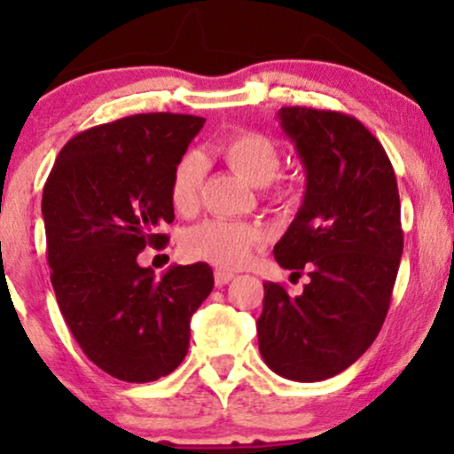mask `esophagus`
I'll use <instances>...</instances> for the list:
<instances>
[{
  "instance_id": "esophagus-1",
  "label": "esophagus",
  "mask_w": 454,
  "mask_h": 454,
  "mask_svg": "<svg viewBox=\"0 0 454 454\" xmlns=\"http://www.w3.org/2000/svg\"><path fill=\"white\" fill-rule=\"evenodd\" d=\"M232 278H234L232 270L215 269V286H217V288H222V286H226L228 281H232Z\"/></svg>"
}]
</instances>
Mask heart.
Listing matches in <instances>:
<instances>
[{"mask_svg":"<svg viewBox=\"0 0 454 454\" xmlns=\"http://www.w3.org/2000/svg\"><path fill=\"white\" fill-rule=\"evenodd\" d=\"M217 151L234 173L256 187L269 185L279 173L281 153L278 143L262 132L241 129L228 134L220 140ZM202 175H205V161L196 151H187L176 160L170 175V202L175 211L190 213L194 209ZM262 241L264 234L254 223L207 220L184 234L181 249L192 260H205L223 269H237L247 262L254 249Z\"/></svg>","mask_w":454,"mask_h":454,"instance_id":"b5f03b06","label":"heart"}]
</instances>
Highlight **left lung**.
<instances>
[{
  "mask_svg": "<svg viewBox=\"0 0 454 454\" xmlns=\"http://www.w3.org/2000/svg\"><path fill=\"white\" fill-rule=\"evenodd\" d=\"M281 129L305 168L299 213L273 254L303 293L264 284L258 348L281 378L320 382L348 369L378 337L403 254L395 170L350 114L284 106Z\"/></svg>",
  "mask_w": 454,
  "mask_h": 454,
  "instance_id": "8db88e82",
  "label": "left lung"
}]
</instances>
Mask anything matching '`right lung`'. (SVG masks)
<instances>
[{
    "label": "right lung",
    "instance_id": "add662e5",
    "mask_svg": "<svg viewBox=\"0 0 454 454\" xmlns=\"http://www.w3.org/2000/svg\"><path fill=\"white\" fill-rule=\"evenodd\" d=\"M205 126L194 114L147 113L67 140L44 184L51 281L72 335L108 376L153 382L179 367L190 320L213 290L209 264H173L158 279L137 262L175 220L170 175Z\"/></svg>",
    "mask_w": 454,
    "mask_h": 454
}]
</instances>
